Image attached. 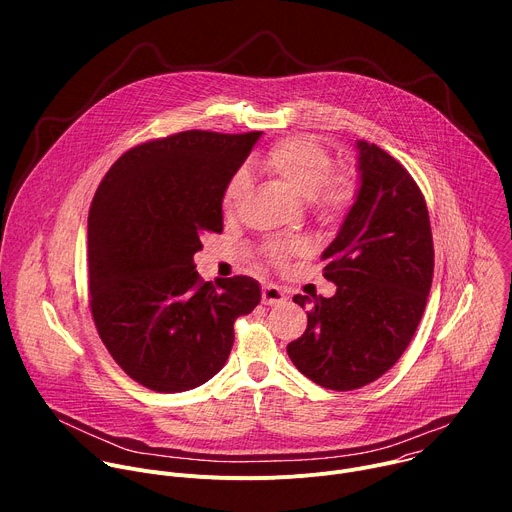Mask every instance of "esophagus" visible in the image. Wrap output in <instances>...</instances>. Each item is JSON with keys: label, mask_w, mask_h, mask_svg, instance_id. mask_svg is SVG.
I'll return each instance as SVG.
<instances>
[{"label": "esophagus", "mask_w": 512, "mask_h": 512, "mask_svg": "<svg viewBox=\"0 0 512 512\" xmlns=\"http://www.w3.org/2000/svg\"><path fill=\"white\" fill-rule=\"evenodd\" d=\"M261 302L265 306H279L285 302V291L273 283H267L261 289Z\"/></svg>", "instance_id": "esophagus-1"}]
</instances>
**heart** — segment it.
Instances as JSON below:
<instances>
[{
    "instance_id": "b5f03b06",
    "label": "heart",
    "mask_w": 512,
    "mask_h": 512,
    "mask_svg": "<svg viewBox=\"0 0 512 512\" xmlns=\"http://www.w3.org/2000/svg\"><path fill=\"white\" fill-rule=\"evenodd\" d=\"M259 166L265 174L279 180L291 194L308 200L312 214L320 223H336L356 200V182L348 172H332V156L312 137H285L261 156ZM249 180L243 172L229 178L221 206L227 214L235 212L245 200ZM304 245L298 241L269 243L265 257L273 265H285L289 257L302 255Z\"/></svg>"
}]
</instances>
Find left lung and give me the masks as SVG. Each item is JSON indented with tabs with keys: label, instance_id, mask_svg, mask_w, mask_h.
I'll use <instances>...</instances> for the list:
<instances>
[{
	"label": "left lung",
	"instance_id": "8db88e82",
	"mask_svg": "<svg viewBox=\"0 0 512 512\" xmlns=\"http://www.w3.org/2000/svg\"><path fill=\"white\" fill-rule=\"evenodd\" d=\"M360 188L338 237L324 251L332 298L294 296L306 332L287 354L310 381L352 391L383 377L423 316L433 239L425 198L411 174L379 145L358 141Z\"/></svg>",
	"mask_w": 512,
	"mask_h": 512
}]
</instances>
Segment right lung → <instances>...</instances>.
Masks as SVG:
<instances>
[{
  "instance_id": "right-lung-1",
  "label": "right lung",
  "mask_w": 512,
  "mask_h": 512,
  "mask_svg": "<svg viewBox=\"0 0 512 512\" xmlns=\"http://www.w3.org/2000/svg\"><path fill=\"white\" fill-rule=\"evenodd\" d=\"M261 131L190 129L127 150L89 210V304L113 360L158 393L225 367L239 316L261 300L247 275L202 281L194 253L223 231V190Z\"/></svg>"
}]
</instances>
